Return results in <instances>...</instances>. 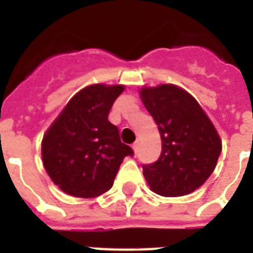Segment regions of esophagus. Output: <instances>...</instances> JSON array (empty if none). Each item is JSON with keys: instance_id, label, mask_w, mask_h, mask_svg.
<instances>
[{"instance_id": "1", "label": "esophagus", "mask_w": 253, "mask_h": 253, "mask_svg": "<svg viewBox=\"0 0 253 253\" xmlns=\"http://www.w3.org/2000/svg\"><path fill=\"white\" fill-rule=\"evenodd\" d=\"M138 149H139V142H138V141H135V142L132 143V150H134V153H137Z\"/></svg>"}]
</instances>
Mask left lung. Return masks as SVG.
I'll use <instances>...</instances> for the list:
<instances>
[{"label": "left lung", "instance_id": "1", "mask_svg": "<svg viewBox=\"0 0 253 253\" xmlns=\"http://www.w3.org/2000/svg\"><path fill=\"white\" fill-rule=\"evenodd\" d=\"M141 100L161 135V154L142 165L150 190L161 196H183L198 190L215 169L222 142L199 103L173 84L143 86Z\"/></svg>", "mask_w": 253, "mask_h": 253}]
</instances>
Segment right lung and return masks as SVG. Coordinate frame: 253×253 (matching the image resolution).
<instances>
[{"instance_id":"add662e5","label":"right lung","mask_w":253,"mask_h":253,"mask_svg":"<svg viewBox=\"0 0 253 253\" xmlns=\"http://www.w3.org/2000/svg\"><path fill=\"white\" fill-rule=\"evenodd\" d=\"M125 85L94 84L69 100L42 141V159L50 179L63 192L94 198L114 184L115 176L132 149L121 141L108 121L114 101Z\"/></svg>"}]
</instances>
